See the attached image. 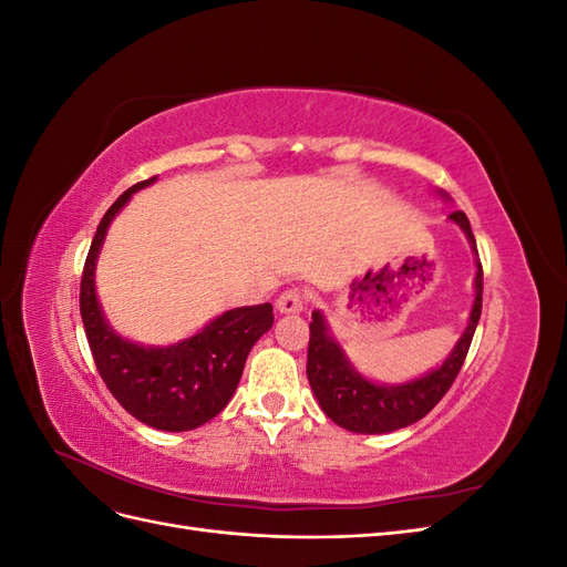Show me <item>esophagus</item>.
<instances>
[{
    "mask_svg": "<svg viewBox=\"0 0 567 567\" xmlns=\"http://www.w3.org/2000/svg\"><path fill=\"white\" fill-rule=\"evenodd\" d=\"M302 307H305V296L298 288H288L277 298V310L281 315H298L302 312Z\"/></svg>",
    "mask_w": 567,
    "mask_h": 567,
    "instance_id": "34e87169",
    "label": "esophagus"
}]
</instances>
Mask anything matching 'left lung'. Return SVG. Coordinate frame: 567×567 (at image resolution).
<instances>
[{"mask_svg":"<svg viewBox=\"0 0 567 567\" xmlns=\"http://www.w3.org/2000/svg\"><path fill=\"white\" fill-rule=\"evenodd\" d=\"M450 219L463 229L473 250L477 252L466 213L454 210ZM480 312H483V265L477 260L475 302L471 310L468 329L463 331L456 348L444 359L440 369L404 385H379L367 381L364 375H359L348 362L346 352L331 338L323 315L319 310L312 312L310 348H307V379H310L315 398L319 400L323 414L340 427H346V431L364 435H381L416 423L427 411H433V406L447 394V390L456 381L463 359L468 354Z\"/></svg>","mask_w":567,"mask_h":567,"instance_id":"obj_1","label":"left lung"}]
</instances>
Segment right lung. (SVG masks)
Instances as JSON below:
<instances>
[{
	"label": "right lung",
	"mask_w": 567,
	"mask_h": 567,
	"mask_svg": "<svg viewBox=\"0 0 567 567\" xmlns=\"http://www.w3.org/2000/svg\"><path fill=\"white\" fill-rule=\"evenodd\" d=\"M156 177L130 186L99 221L80 281V315L94 364L113 398L151 427L169 433L194 431L215 419L241 381L250 348L274 323L271 305L236 307L203 331L169 348H144L123 340L106 323L94 290V267L111 219L134 192Z\"/></svg>",
	"instance_id": "right-lung-1"
}]
</instances>
